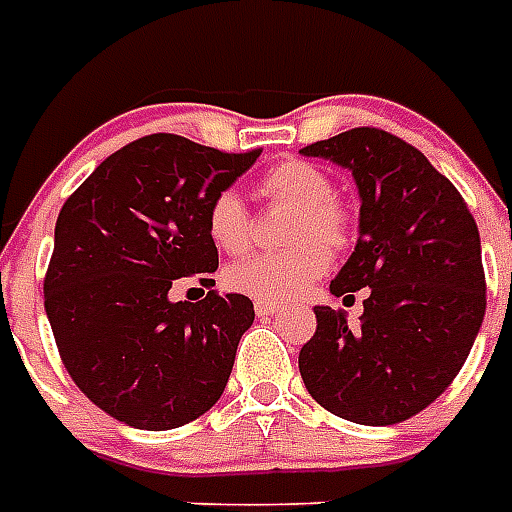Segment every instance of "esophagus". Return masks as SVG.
I'll use <instances>...</instances> for the list:
<instances>
[{
	"mask_svg": "<svg viewBox=\"0 0 512 512\" xmlns=\"http://www.w3.org/2000/svg\"><path fill=\"white\" fill-rule=\"evenodd\" d=\"M255 312L257 318H268V315H277L279 304H274V301H255Z\"/></svg>",
	"mask_w": 512,
	"mask_h": 512,
	"instance_id": "34e87169",
	"label": "esophagus"
}]
</instances>
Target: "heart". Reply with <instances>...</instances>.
Instances as JSON below:
<instances>
[{
	"label": "heart",
	"mask_w": 512,
	"mask_h": 512,
	"mask_svg": "<svg viewBox=\"0 0 512 512\" xmlns=\"http://www.w3.org/2000/svg\"><path fill=\"white\" fill-rule=\"evenodd\" d=\"M260 194L271 205L293 208L285 252H263L238 260L224 271V282L257 301H288L326 274L329 249L351 241V216L334 197V180L310 161H288L268 169ZM205 227L213 246L227 255H241L252 241V216L235 191L224 189L208 205Z\"/></svg>",
	"instance_id": "obj_1"
}]
</instances>
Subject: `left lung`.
<instances>
[{"instance_id":"1","label":"left lung","mask_w":512,"mask_h":512,"mask_svg":"<svg viewBox=\"0 0 512 512\" xmlns=\"http://www.w3.org/2000/svg\"><path fill=\"white\" fill-rule=\"evenodd\" d=\"M301 153L348 169L362 202L359 241L329 290L370 288L359 326L343 310L315 307L301 378L337 417L395 425L452 384L483 326L477 224L450 180L386 131L351 128Z\"/></svg>"}]
</instances>
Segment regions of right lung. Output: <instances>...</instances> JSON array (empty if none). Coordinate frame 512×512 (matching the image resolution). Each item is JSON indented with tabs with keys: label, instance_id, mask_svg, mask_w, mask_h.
<instances>
[{
	"label": "right lung",
	"instance_id": "obj_1",
	"mask_svg": "<svg viewBox=\"0 0 512 512\" xmlns=\"http://www.w3.org/2000/svg\"><path fill=\"white\" fill-rule=\"evenodd\" d=\"M260 156L186 136L120 147L62 205L43 282L62 365L109 417L139 430L180 428L222 397L241 334V293L172 301L180 277L211 288L219 268L205 213Z\"/></svg>",
	"mask_w": 512,
	"mask_h": 512
}]
</instances>
